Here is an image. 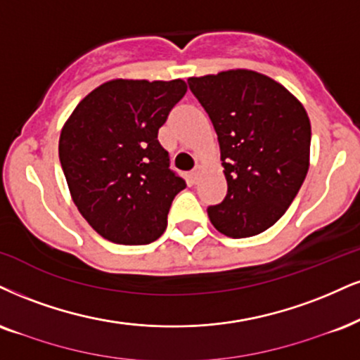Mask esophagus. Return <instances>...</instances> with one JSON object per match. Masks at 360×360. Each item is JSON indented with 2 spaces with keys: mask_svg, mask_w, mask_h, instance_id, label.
Returning a JSON list of instances; mask_svg holds the SVG:
<instances>
[{
  "mask_svg": "<svg viewBox=\"0 0 360 360\" xmlns=\"http://www.w3.org/2000/svg\"><path fill=\"white\" fill-rule=\"evenodd\" d=\"M200 173H202V165H195L190 175H192L193 180H198V176H200Z\"/></svg>",
  "mask_w": 360,
  "mask_h": 360,
  "instance_id": "1",
  "label": "esophagus"
}]
</instances>
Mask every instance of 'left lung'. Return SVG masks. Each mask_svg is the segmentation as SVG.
Wrapping results in <instances>:
<instances>
[{
  "label": "left lung",
  "mask_w": 360,
  "mask_h": 360,
  "mask_svg": "<svg viewBox=\"0 0 360 360\" xmlns=\"http://www.w3.org/2000/svg\"><path fill=\"white\" fill-rule=\"evenodd\" d=\"M219 136L227 195L207 208L232 238L265 232L285 214L309 170L310 122L281 83L250 70L188 78Z\"/></svg>",
  "instance_id": "left-lung-1"
}]
</instances>
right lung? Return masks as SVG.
I'll return each instance as SVG.
<instances>
[{"mask_svg":"<svg viewBox=\"0 0 360 360\" xmlns=\"http://www.w3.org/2000/svg\"><path fill=\"white\" fill-rule=\"evenodd\" d=\"M187 93L184 79H112L79 101L60 135V162L79 214L113 243L146 245L165 232L187 184L170 170L158 128Z\"/></svg>","mask_w":360,"mask_h":360,"instance_id":"right-lung-1","label":"right lung"}]
</instances>
